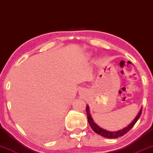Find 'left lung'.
Returning a JSON list of instances; mask_svg holds the SVG:
<instances>
[{"instance_id":"obj_1","label":"left lung","mask_w":153,"mask_h":153,"mask_svg":"<svg viewBox=\"0 0 153 153\" xmlns=\"http://www.w3.org/2000/svg\"><path fill=\"white\" fill-rule=\"evenodd\" d=\"M86 112H87V117H88V123H89L90 127H91V128L93 130V131H94L97 134H99V135L102 136L103 137H106V138L110 139V138H117V137H121L124 135L126 133H127V132L129 131L132 127H133L134 125L135 124L136 122L137 121V120L139 119V117H140L141 114V112H142V109L141 108L140 111H139L138 114L137 115L135 119H134V120L132 121V123H130L127 127H126L122 130H118V131H115V132L108 131V130L103 129V128L99 127V126H97L96 123L94 122V121H93V119L91 117V114H90V108L88 105H86Z\"/></svg>"}]
</instances>
